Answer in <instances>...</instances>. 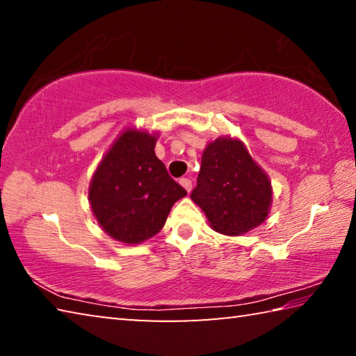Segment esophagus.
<instances>
[{
	"instance_id": "34e87169",
	"label": "esophagus",
	"mask_w": 356,
	"mask_h": 356,
	"mask_svg": "<svg viewBox=\"0 0 356 356\" xmlns=\"http://www.w3.org/2000/svg\"><path fill=\"white\" fill-rule=\"evenodd\" d=\"M180 185H182L186 191H191V186H193V184H191V180H190V179L182 177V179H180Z\"/></svg>"
}]
</instances>
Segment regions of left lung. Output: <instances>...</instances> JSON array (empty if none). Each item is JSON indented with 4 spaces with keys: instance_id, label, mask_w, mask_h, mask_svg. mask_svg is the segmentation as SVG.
Segmentation results:
<instances>
[{
    "instance_id": "left-lung-1",
    "label": "left lung",
    "mask_w": 356,
    "mask_h": 356,
    "mask_svg": "<svg viewBox=\"0 0 356 356\" xmlns=\"http://www.w3.org/2000/svg\"><path fill=\"white\" fill-rule=\"evenodd\" d=\"M191 200L204 210L213 229L238 236L267 218L272 185L242 143L218 138L204 150Z\"/></svg>"
}]
</instances>
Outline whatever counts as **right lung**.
Listing matches in <instances>:
<instances>
[{"label": "right lung", "instance_id": "obj_1", "mask_svg": "<svg viewBox=\"0 0 356 356\" xmlns=\"http://www.w3.org/2000/svg\"><path fill=\"white\" fill-rule=\"evenodd\" d=\"M155 138L127 130L95 171L89 201L108 236L140 243L165 226L174 202L186 195L155 155Z\"/></svg>", "mask_w": 356, "mask_h": 356}]
</instances>
